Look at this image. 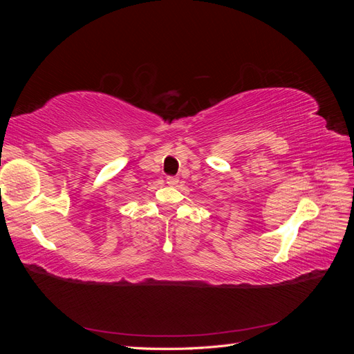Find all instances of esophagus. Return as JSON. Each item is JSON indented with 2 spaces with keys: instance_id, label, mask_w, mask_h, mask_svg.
Returning <instances> with one entry per match:
<instances>
[{
  "instance_id": "1",
  "label": "esophagus",
  "mask_w": 354,
  "mask_h": 354,
  "mask_svg": "<svg viewBox=\"0 0 354 354\" xmlns=\"http://www.w3.org/2000/svg\"><path fill=\"white\" fill-rule=\"evenodd\" d=\"M167 183L169 186H176L178 183V178L177 177H167Z\"/></svg>"
}]
</instances>
